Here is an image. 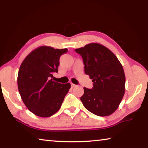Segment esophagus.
I'll use <instances>...</instances> for the list:
<instances>
[{"instance_id": "34e87169", "label": "esophagus", "mask_w": 148, "mask_h": 148, "mask_svg": "<svg viewBox=\"0 0 148 148\" xmlns=\"http://www.w3.org/2000/svg\"><path fill=\"white\" fill-rule=\"evenodd\" d=\"M76 85H75V84L71 83V87H72V88H74V87H76Z\"/></svg>"}]
</instances>
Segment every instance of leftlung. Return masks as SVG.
I'll list each match as a JSON object with an SVG mask.
<instances>
[{
  "mask_svg": "<svg viewBox=\"0 0 148 148\" xmlns=\"http://www.w3.org/2000/svg\"><path fill=\"white\" fill-rule=\"evenodd\" d=\"M83 58L84 71L92 79L93 88H84L80 97L89 111L100 116L116 111L125 91V75L123 66L109 49L92 43L75 49Z\"/></svg>",
  "mask_w": 148,
  "mask_h": 148,
  "instance_id": "obj_1",
  "label": "left lung"
}]
</instances>
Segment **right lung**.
Instances as JSON below:
<instances>
[{
  "instance_id": "1",
  "label": "right lung",
  "mask_w": 148,
  "mask_h": 148,
  "mask_svg": "<svg viewBox=\"0 0 148 148\" xmlns=\"http://www.w3.org/2000/svg\"><path fill=\"white\" fill-rule=\"evenodd\" d=\"M67 49L41 46L32 51L23 60L18 75V91L23 103L37 116L49 117L61 107L70 84L53 81L58 72L59 59Z\"/></svg>"
}]
</instances>
